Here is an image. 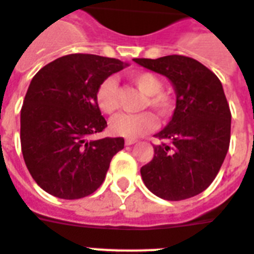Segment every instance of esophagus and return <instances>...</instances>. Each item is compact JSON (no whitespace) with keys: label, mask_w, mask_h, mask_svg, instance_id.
<instances>
[{"label":"esophagus","mask_w":254,"mask_h":254,"mask_svg":"<svg viewBox=\"0 0 254 254\" xmlns=\"http://www.w3.org/2000/svg\"><path fill=\"white\" fill-rule=\"evenodd\" d=\"M136 142L137 140H133V138H127V140H125V144H127V145H134Z\"/></svg>","instance_id":"1"}]
</instances>
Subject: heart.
<instances>
[{
  "instance_id": "1",
  "label": "heart",
  "mask_w": 254,
  "mask_h": 254,
  "mask_svg": "<svg viewBox=\"0 0 254 254\" xmlns=\"http://www.w3.org/2000/svg\"><path fill=\"white\" fill-rule=\"evenodd\" d=\"M133 82L142 93L148 95L146 105L160 116L165 117L172 112L174 109V99L170 94L161 91L163 82L157 75L152 72H138L132 76ZM95 101L99 110L106 114H112L118 109V83L114 78H106L102 83L99 84ZM159 125L157 118L153 113L145 112L140 114H118L110 122V130L113 134L125 138H138L146 133L153 132Z\"/></svg>"
}]
</instances>
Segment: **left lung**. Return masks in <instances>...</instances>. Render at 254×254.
I'll use <instances>...</instances> for the list:
<instances>
[{
  "label": "left lung",
  "mask_w": 254,
  "mask_h": 254,
  "mask_svg": "<svg viewBox=\"0 0 254 254\" xmlns=\"http://www.w3.org/2000/svg\"><path fill=\"white\" fill-rule=\"evenodd\" d=\"M133 60L168 78L176 94L174 116L156 134L163 142L140 170L144 185L165 200L192 198L213 183L230 144L232 114L222 83L187 56Z\"/></svg>",
  "instance_id": "left-lung-1"
}]
</instances>
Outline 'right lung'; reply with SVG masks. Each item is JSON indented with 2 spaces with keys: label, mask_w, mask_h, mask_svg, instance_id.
<instances>
[{
  "label": "right lung",
  "mask_w": 254,
  "mask_h": 254,
  "mask_svg": "<svg viewBox=\"0 0 254 254\" xmlns=\"http://www.w3.org/2000/svg\"><path fill=\"white\" fill-rule=\"evenodd\" d=\"M118 59L72 54L37 72L21 108V151L32 178L48 194L79 199L102 185L124 138L89 140L108 127L95 93L103 80L125 68Z\"/></svg>",
  "instance_id": "add662e5"
}]
</instances>
